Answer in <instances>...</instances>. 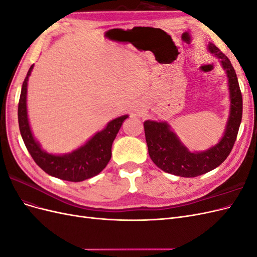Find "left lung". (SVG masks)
Segmentation results:
<instances>
[{
    "mask_svg": "<svg viewBox=\"0 0 257 257\" xmlns=\"http://www.w3.org/2000/svg\"><path fill=\"white\" fill-rule=\"evenodd\" d=\"M210 52L221 59L223 68L228 77L230 92V115L226 131L221 142L205 152L192 153L179 142L177 136L165 122L146 121L145 135L148 151L153 163L165 173L193 178L220 166L229 155L235 145L242 119V95L238 78L229 59L216 47L209 44Z\"/></svg>",
    "mask_w": 257,
    "mask_h": 257,
    "instance_id": "8db88e82",
    "label": "left lung"
}]
</instances>
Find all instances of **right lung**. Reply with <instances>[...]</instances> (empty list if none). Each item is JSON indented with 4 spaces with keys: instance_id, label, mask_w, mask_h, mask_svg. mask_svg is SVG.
<instances>
[{
    "instance_id": "add662e5",
    "label": "right lung",
    "mask_w": 257,
    "mask_h": 257,
    "mask_svg": "<svg viewBox=\"0 0 257 257\" xmlns=\"http://www.w3.org/2000/svg\"><path fill=\"white\" fill-rule=\"evenodd\" d=\"M32 68L33 65H31L25 81L22 83L18 104L20 134L31 157L45 173L62 180L80 182L98 175L110 161L112 143L122 125V122L127 118V115H123L110 121L105 130L98 132L87 144L72 153L65 155L46 153L35 142L28 121L27 87Z\"/></svg>"
}]
</instances>
